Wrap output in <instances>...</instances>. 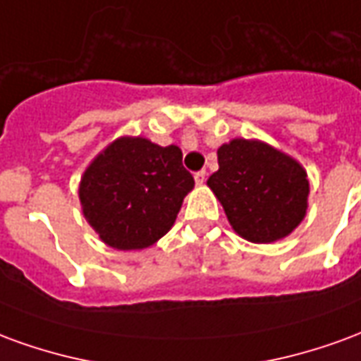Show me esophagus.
<instances>
[{"mask_svg": "<svg viewBox=\"0 0 361 361\" xmlns=\"http://www.w3.org/2000/svg\"><path fill=\"white\" fill-rule=\"evenodd\" d=\"M204 180H207V172L204 170H199V172H195V181L201 185V183H204Z\"/></svg>", "mask_w": 361, "mask_h": 361, "instance_id": "obj_1", "label": "esophagus"}]
</instances>
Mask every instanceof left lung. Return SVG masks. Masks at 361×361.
I'll return each mask as SVG.
<instances>
[{
  "instance_id": "1",
  "label": "left lung",
  "mask_w": 361,
  "mask_h": 361,
  "mask_svg": "<svg viewBox=\"0 0 361 361\" xmlns=\"http://www.w3.org/2000/svg\"><path fill=\"white\" fill-rule=\"evenodd\" d=\"M230 224L253 243L286 238L305 216L310 181L302 166L261 141L234 139L219 149L209 178Z\"/></svg>"
}]
</instances>
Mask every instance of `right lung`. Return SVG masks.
Wrapping results in <instances>:
<instances>
[{
	"mask_svg": "<svg viewBox=\"0 0 361 361\" xmlns=\"http://www.w3.org/2000/svg\"><path fill=\"white\" fill-rule=\"evenodd\" d=\"M193 176L176 145L121 137L82 176V212L100 240L116 250H145L173 226Z\"/></svg>",
	"mask_w": 361,
	"mask_h": 361,
	"instance_id": "add662e5",
	"label": "right lung"
}]
</instances>
